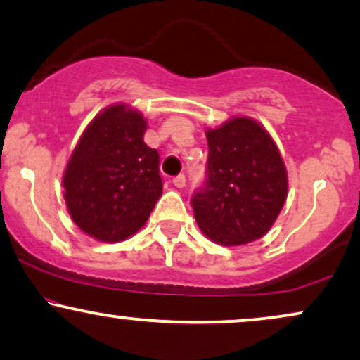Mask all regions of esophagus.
I'll return each mask as SVG.
<instances>
[{
  "mask_svg": "<svg viewBox=\"0 0 360 360\" xmlns=\"http://www.w3.org/2000/svg\"><path fill=\"white\" fill-rule=\"evenodd\" d=\"M172 184L176 186V188H184L186 186V177H184V174H179V176H176L174 179H172Z\"/></svg>",
  "mask_w": 360,
  "mask_h": 360,
  "instance_id": "esophagus-1",
  "label": "esophagus"
}]
</instances>
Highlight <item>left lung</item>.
Segmentation results:
<instances>
[{
    "instance_id": "1",
    "label": "left lung",
    "mask_w": 360,
    "mask_h": 360,
    "mask_svg": "<svg viewBox=\"0 0 360 360\" xmlns=\"http://www.w3.org/2000/svg\"><path fill=\"white\" fill-rule=\"evenodd\" d=\"M206 137L207 183L193 196L199 229L223 246L259 240L288 194L287 167L274 137L246 115L207 129Z\"/></svg>"
}]
</instances>
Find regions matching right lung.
<instances>
[{
  "label": "right lung",
  "mask_w": 360,
  "mask_h": 360,
  "mask_svg": "<svg viewBox=\"0 0 360 360\" xmlns=\"http://www.w3.org/2000/svg\"><path fill=\"white\" fill-rule=\"evenodd\" d=\"M147 119L127 103L105 107L85 127L62 184L72 221L117 243L144 226L162 196L159 154L144 142Z\"/></svg>",
  "instance_id": "right-lung-1"
}]
</instances>
